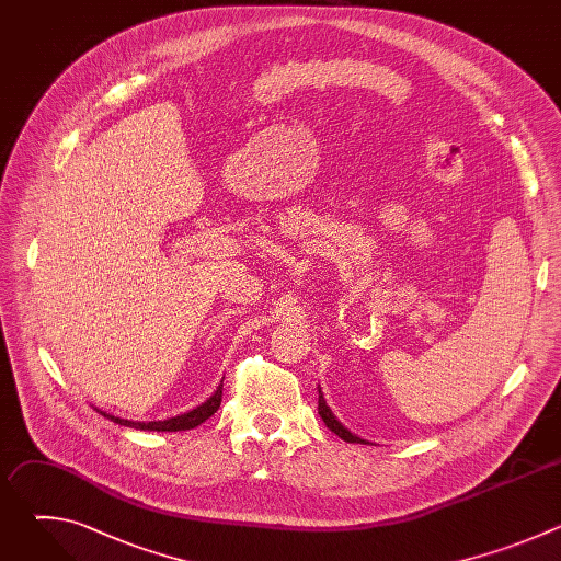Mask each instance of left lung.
I'll use <instances>...</instances> for the list:
<instances>
[{
  "instance_id": "1",
  "label": "left lung",
  "mask_w": 561,
  "mask_h": 561,
  "mask_svg": "<svg viewBox=\"0 0 561 561\" xmlns=\"http://www.w3.org/2000/svg\"><path fill=\"white\" fill-rule=\"evenodd\" d=\"M319 415H322V420H324V424L335 433V435H340L344 442H351V444H364V439L362 437H357V435H353L351 431H346L337 420H335V415L331 413V409L327 407V402H324V394H322V390H319Z\"/></svg>"
}]
</instances>
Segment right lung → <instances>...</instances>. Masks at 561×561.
Listing matches in <instances>:
<instances>
[{
    "label": "right lung",
    "mask_w": 561,
    "mask_h": 561,
    "mask_svg": "<svg viewBox=\"0 0 561 561\" xmlns=\"http://www.w3.org/2000/svg\"><path fill=\"white\" fill-rule=\"evenodd\" d=\"M219 404H221V383H219V388L206 399V402H204L202 407H197V409H193V411H188V413H184V415L164 420V422H128V420H119V417L108 415V413H102V411H100V413H102L104 417H108L111 422L119 424V426H130V428H139V431H157V433H159V431H162V433H175V431H191V428L204 424L210 415L217 413Z\"/></svg>",
    "instance_id": "obj_1"
}]
</instances>
